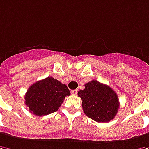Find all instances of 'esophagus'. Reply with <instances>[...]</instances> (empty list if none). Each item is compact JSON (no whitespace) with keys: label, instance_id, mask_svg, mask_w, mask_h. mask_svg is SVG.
Instances as JSON below:
<instances>
[{"label":"esophagus","instance_id":"34e87169","mask_svg":"<svg viewBox=\"0 0 149 149\" xmlns=\"http://www.w3.org/2000/svg\"><path fill=\"white\" fill-rule=\"evenodd\" d=\"M71 94L73 95H76L77 94V90H73L71 91Z\"/></svg>","mask_w":149,"mask_h":149}]
</instances>
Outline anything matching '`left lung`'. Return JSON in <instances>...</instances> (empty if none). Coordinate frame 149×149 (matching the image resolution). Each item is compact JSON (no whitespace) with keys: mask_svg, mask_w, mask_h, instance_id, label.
Wrapping results in <instances>:
<instances>
[{"mask_svg":"<svg viewBox=\"0 0 149 149\" xmlns=\"http://www.w3.org/2000/svg\"><path fill=\"white\" fill-rule=\"evenodd\" d=\"M77 95L81 98L86 116L96 122L107 123L118 112L120 103L116 91L96 80L86 83L84 90H80Z\"/></svg>","mask_w":149,"mask_h":149,"instance_id":"obj_1","label":"left lung"}]
</instances>
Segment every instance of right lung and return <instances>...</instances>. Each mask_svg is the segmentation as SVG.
<instances>
[{"label": "right lung", "mask_w": 149, "mask_h": 149, "mask_svg": "<svg viewBox=\"0 0 149 149\" xmlns=\"http://www.w3.org/2000/svg\"><path fill=\"white\" fill-rule=\"evenodd\" d=\"M70 91L54 77H46L29 86L24 99L30 113L38 116H47L58 110Z\"/></svg>", "instance_id": "right-lung-1"}]
</instances>
